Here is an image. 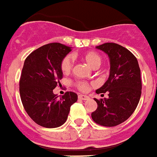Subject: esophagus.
<instances>
[{
	"instance_id": "34e87169",
	"label": "esophagus",
	"mask_w": 157,
	"mask_h": 157,
	"mask_svg": "<svg viewBox=\"0 0 157 157\" xmlns=\"http://www.w3.org/2000/svg\"><path fill=\"white\" fill-rule=\"evenodd\" d=\"M78 99L82 100H88L89 97L88 96H84V95H78Z\"/></svg>"
}]
</instances>
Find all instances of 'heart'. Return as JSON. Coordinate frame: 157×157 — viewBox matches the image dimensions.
I'll return each instance as SVG.
<instances>
[{
  "label": "heart",
  "mask_w": 157,
  "mask_h": 157,
  "mask_svg": "<svg viewBox=\"0 0 157 157\" xmlns=\"http://www.w3.org/2000/svg\"><path fill=\"white\" fill-rule=\"evenodd\" d=\"M82 57L94 69L98 68L102 63L101 56L94 51H86L83 52L82 54ZM73 66H74V57L71 54L66 55L61 61L60 67H61V72L65 75H67L71 72ZM75 85L79 91H83V92L88 90V84L85 81L78 80L75 82Z\"/></svg>",
  "instance_id": "b5f03b06"
}]
</instances>
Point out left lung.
Listing matches in <instances>:
<instances>
[{"label":"left lung","instance_id":"1","mask_svg":"<svg viewBox=\"0 0 157 157\" xmlns=\"http://www.w3.org/2000/svg\"><path fill=\"white\" fill-rule=\"evenodd\" d=\"M96 48L109 57L110 75L96 91L102 95L107 92L109 97L95 98L97 109L91 113V118L100 126H117L131 116L140 102L142 91L140 66L135 55L121 45L105 43Z\"/></svg>","mask_w":157,"mask_h":157}]
</instances>
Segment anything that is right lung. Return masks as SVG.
Segmentation results:
<instances>
[{
  "label": "right lung",
  "instance_id": "obj_1",
  "mask_svg": "<svg viewBox=\"0 0 157 157\" xmlns=\"http://www.w3.org/2000/svg\"><path fill=\"white\" fill-rule=\"evenodd\" d=\"M71 48L60 43H50L34 50L26 58L19 80L22 105L36 124L46 128H56L66 122L71 106L78 95L66 91L61 98L52 90L60 85L63 77L61 60Z\"/></svg>",
  "mask_w": 157,
  "mask_h": 157
}]
</instances>
